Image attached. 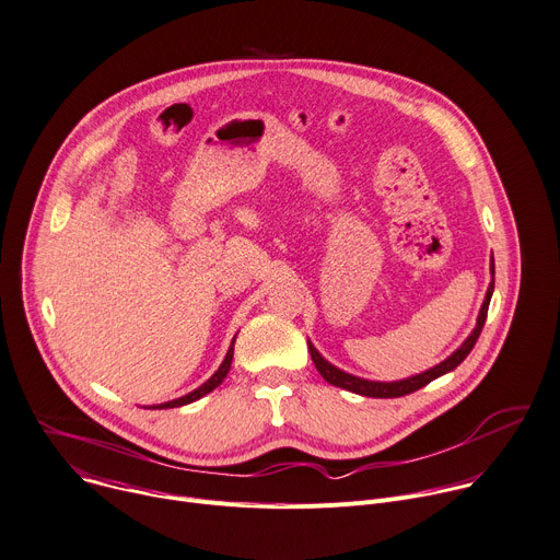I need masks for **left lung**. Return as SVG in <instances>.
Returning a JSON list of instances; mask_svg holds the SVG:
<instances>
[{"label": "left lung", "mask_w": 560, "mask_h": 560, "mask_svg": "<svg viewBox=\"0 0 560 560\" xmlns=\"http://www.w3.org/2000/svg\"><path fill=\"white\" fill-rule=\"evenodd\" d=\"M491 275H495L493 270V259H491ZM491 294H493V279L487 288V296L482 301V308H480V315H478V322H476V328L474 332L465 339V343L457 348L453 354H448V358L444 362H440L438 366L420 373V375H413V377H406V380H399V382H371V380H362V377H354L350 373H343L341 369L332 366L330 362H326L319 350L308 341V350H311V358L319 371V375L332 384V386H339V388H346L350 393H358V395H364V397H401V395H409L422 386H427L429 382L438 380L440 375L453 371L455 366H460V362L467 358V354L471 352V348L476 346L480 332H482V326L487 322V311H489V301H491Z\"/></svg>", "instance_id": "8db88e82"}]
</instances>
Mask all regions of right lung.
<instances>
[{"mask_svg":"<svg viewBox=\"0 0 560 560\" xmlns=\"http://www.w3.org/2000/svg\"><path fill=\"white\" fill-rule=\"evenodd\" d=\"M232 358H234V339H232V343H230V350H228V354H225L223 364L219 366V371H217V373H214L206 384H200L196 390H191V393H187V395H183V397H178V399H172V401H165V404H154V406H149V409H174V406H185V404H189V401L200 399L202 395H208L210 390H214V388L225 380V375H228V371H230V364H232Z\"/></svg>","mask_w":560,"mask_h":560,"instance_id":"1","label":"right lung"}]
</instances>
